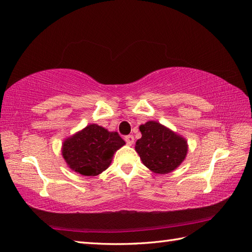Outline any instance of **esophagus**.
I'll return each instance as SVG.
<instances>
[{"instance_id": "esophagus-1", "label": "esophagus", "mask_w": 252, "mask_h": 252, "mask_svg": "<svg viewBox=\"0 0 252 252\" xmlns=\"http://www.w3.org/2000/svg\"><path fill=\"white\" fill-rule=\"evenodd\" d=\"M125 141L128 145H131L133 143V141H135V138H133L132 135H128L125 137Z\"/></svg>"}]
</instances>
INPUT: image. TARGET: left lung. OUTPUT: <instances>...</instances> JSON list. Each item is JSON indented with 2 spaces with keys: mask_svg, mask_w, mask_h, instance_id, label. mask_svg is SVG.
<instances>
[{
  "mask_svg": "<svg viewBox=\"0 0 252 252\" xmlns=\"http://www.w3.org/2000/svg\"><path fill=\"white\" fill-rule=\"evenodd\" d=\"M142 137L136 151L142 163L156 173H167L180 165L188 152L186 139L176 135L159 123L150 121L140 126Z\"/></svg>",
  "mask_w": 252,
  "mask_h": 252,
  "instance_id": "1",
  "label": "left lung"
}]
</instances>
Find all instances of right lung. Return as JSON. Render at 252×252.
<instances>
[{
  "instance_id": "add662e5",
  "label": "right lung",
  "mask_w": 252,
  "mask_h": 252,
  "mask_svg": "<svg viewBox=\"0 0 252 252\" xmlns=\"http://www.w3.org/2000/svg\"><path fill=\"white\" fill-rule=\"evenodd\" d=\"M125 144L116 131H108L96 124L88 125L66 139L63 155L72 170L86 177L101 173L111 164L114 152Z\"/></svg>"
}]
</instances>
